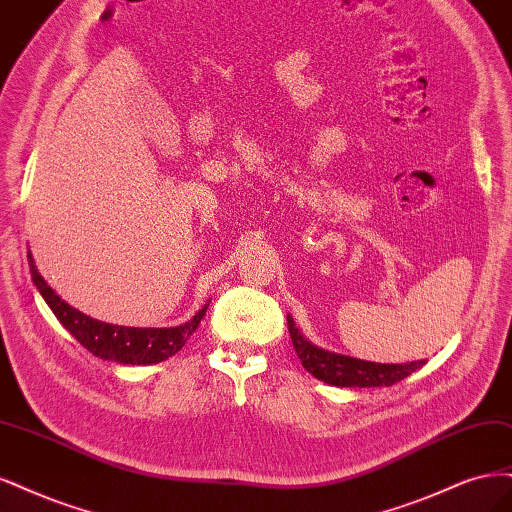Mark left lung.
<instances>
[{
  "instance_id": "8db88e82",
  "label": "left lung",
  "mask_w": 512,
  "mask_h": 512,
  "mask_svg": "<svg viewBox=\"0 0 512 512\" xmlns=\"http://www.w3.org/2000/svg\"><path fill=\"white\" fill-rule=\"evenodd\" d=\"M289 334L293 340V349L298 353L302 366L319 381L334 387H389L400 383L408 374L417 372L425 366V359L408 361V364H376V361H364L349 355H340L325 351L321 346L312 344L295 327L291 315H287Z\"/></svg>"
}]
</instances>
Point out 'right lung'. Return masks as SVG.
<instances>
[{
    "instance_id": "right-lung-1",
    "label": "right lung",
    "mask_w": 512,
    "mask_h": 512,
    "mask_svg": "<svg viewBox=\"0 0 512 512\" xmlns=\"http://www.w3.org/2000/svg\"><path fill=\"white\" fill-rule=\"evenodd\" d=\"M27 261L31 280H34L36 289L40 291L48 308L53 310L59 323L95 357L117 361V364L151 366L159 364V361H166L183 349L208 310V304H204L202 310L195 312L193 319L176 327H125L104 323L87 317L85 312H80L65 300H61L53 287L46 285V280L38 272L36 261L29 251Z\"/></svg>"
}]
</instances>
